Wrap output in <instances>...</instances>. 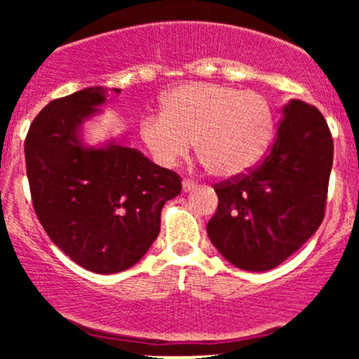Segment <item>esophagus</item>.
Instances as JSON below:
<instances>
[{
  "instance_id": "esophagus-1",
  "label": "esophagus",
  "mask_w": 359,
  "mask_h": 359,
  "mask_svg": "<svg viewBox=\"0 0 359 359\" xmlns=\"http://www.w3.org/2000/svg\"><path fill=\"white\" fill-rule=\"evenodd\" d=\"M197 187V184L194 182V180H189V179H185V180H182V189H184V192H191V191H194V189Z\"/></svg>"
}]
</instances>
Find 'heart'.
<instances>
[{"label":"heart","instance_id":"heart-1","mask_svg":"<svg viewBox=\"0 0 359 359\" xmlns=\"http://www.w3.org/2000/svg\"><path fill=\"white\" fill-rule=\"evenodd\" d=\"M273 133L275 113L263 94L216 82H189L168 90L162 114L140 121V138L160 167L177 165L194 142L209 174L219 179L257 165Z\"/></svg>","mask_w":359,"mask_h":359}]
</instances>
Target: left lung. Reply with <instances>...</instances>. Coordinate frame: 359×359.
<instances>
[{
    "instance_id": "1",
    "label": "left lung",
    "mask_w": 359,
    "mask_h": 359,
    "mask_svg": "<svg viewBox=\"0 0 359 359\" xmlns=\"http://www.w3.org/2000/svg\"><path fill=\"white\" fill-rule=\"evenodd\" d=\"M269 155L250 174L214 185L208 236L234 266L266 271L294 255L324 219L332 168L331 131L320 111L292 100Z\"/></svg>"
}]
</instances>
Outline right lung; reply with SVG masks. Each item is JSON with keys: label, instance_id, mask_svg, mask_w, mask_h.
<instances>
[{"label": "right lung", "instance_id": "obj_1", "mask_svg": "<svg viewBox=\"0 0 359 359\" xmlns=\"http://www.w3.org/2000/svg\"><path fill=\"white\" fill-rule=\"evenodd\" d=\"M106 101L104 88H88L48 102L28 130L25 160L45 233L82 269L108 275L143 258L160 233L163 204L182 184L116 140L86 145L82 125Z\"/></svg>", "mask_w": 359, "mask_h": 359}]
</instances>
